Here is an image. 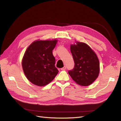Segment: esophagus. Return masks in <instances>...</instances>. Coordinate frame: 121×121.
Listing matches in <instances>:
<instances>
[{
  "label": "esophagus",
  "mask_w": 121,
  "mask_h": 121,
  "mask_svg": "<svg viewBox=\"0 0 121 121\" xmlns=\"http://www.w3.org/2000/svg\"><path fill=\"white\" fill-rule=\"evenodd\" d=\"M66 66H64L63 68H62L61 69V70H65V69H66Z\"/></svg>",
  "instance_id": "34e87169"
}]
</instances>
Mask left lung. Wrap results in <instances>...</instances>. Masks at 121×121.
Here are the masks:
<instances>
[{
  "label": "left lung",
  "instance_id": "left-lung-1",
  "mask_svg": "<svg viewBox=\"0 0 121 121\" xmlns=\"http://www.w3.org/2000/svg\"><path fill=\"white\" fill-rule=\"evenodd\" d=\"M71 45V52L74 60V68L68 71L76 83L81 86H88L98 77L99 62L96 54L86 43L76 42Z\"/></svg>",
  "mask_w": 121,
  "mask_h": 121
}]
</instances>
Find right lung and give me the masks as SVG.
<instances>
[{
  "instance_id": "obj_1",
  "label": "right lung",
  "mask_w": 121,
  "mask_h": 121,
  "mask_svg": "<svg viewBox=\"0 0 121 121\" xmlns=\"http://www.w3.org/2000/svg\"><path fill=\"white\" fill-rule=\"evenodd\" d=\"M57 40H39L33 42L24 54L22 67L27 79L39 86L52 82L58 71L55 66L52 50Z\"/></svg>"
}]
</instances>
